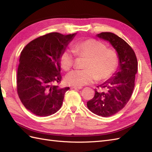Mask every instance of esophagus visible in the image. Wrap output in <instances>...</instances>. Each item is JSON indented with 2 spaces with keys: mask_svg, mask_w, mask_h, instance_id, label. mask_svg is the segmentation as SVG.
I'll list each match as a JSON object with an SVG mask.
<instances>
[{
  "mask_svg": "<svg viewBox=\"0 0 152 152\" xmlns=\"http://www.w3.org/2000/svg\"><path fill=\"white\" fill-rule=\"evenodd\" d=\"M72 89H81L82 88V87H76V86H72L71 87Z\"/></svg>",
  "mask_w": 152,
  "mask_h": 152,
  "instance_id": "obj_1",
  "label": "esophagus"
}]
</instances>
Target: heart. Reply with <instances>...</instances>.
I'll return each instance as SVG.
<instances>
[{"mask_svg": "<svg viewBox=\"0 0 152 152\" xmlns=\"http://www.w3.org/2000/svg\"><path fill=\"white\" fill-rule=\"evenodd\" d=\"M73 50L77 56L87 58L86 70H75L67 74L65 80L69 85L82 87L91 84L96 80H105L112 76L118 66L119 59L116 51L99 40L87 39L74 44ZM74 56L72 51L65 50L60 57V64L64 70L72 67Z\"/></svg>", "mask_w": 152, "mask_h": 152, "instance_id": "1", "label": "heart"}]
</instances>
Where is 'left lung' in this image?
Instances as JSON below:
<instances>
[{
  "instance_id": "1",
  "label": "left lung",
  "mask_w": 152,
  "mask_h": 152,
  "mask_svg": "<svg viewBox=\"0 0 152 152\" xmlns=\"http://www.w3.org/2000/svg\"><path fill=\"white\" fill-rule=\"evenodd\" d=\"M96 37L111 44L117 52L118 67L108 80L95 89V96L87 102L90 111L102 117L114 115L127 104L134 88L135 74L138 62L133 50L126 42L117 35L109 32L96 34Z\"/></svg>"
}]
</instances>
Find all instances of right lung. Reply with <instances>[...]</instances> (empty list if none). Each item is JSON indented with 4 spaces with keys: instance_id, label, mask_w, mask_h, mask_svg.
<instances>
[{
    "instance_id": "obj_1",
    "label": "right lung",
    "mask_w": 152,
    "mask_h": 152,
    "mask_svg": "<svg viewBox=\"0 0 152 152\" xmlns=\"http://www.w3.org/2000/svg\"><path fill=\"white\" fill-rule=\"evenodd\" d=\"M76 33H51L30 42L22 50L17 75V90L21 102L33 114L46 117L61 108L70 88L61 81L60 57Z\"/></svg>"
}]
</instances>
